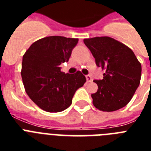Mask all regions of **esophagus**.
Masks as SVG:
<instances>
[{
  "label": "esophagus",
  "mask_w": 151,
  "mask_h": 151,
  "mask_svg": "<svg viewBox=\"0 0 151 151\" xmlns=\"http://www.w3.org/2000/svg\"><path fill=\"white\" fill-rule=\"evenodd\" d=\"M86 80H87L88 82H91L92 81V78H91V76L90 75H86Z\"/></svg>",
  "instance_id": "esophagus-1"
}]
</instances>
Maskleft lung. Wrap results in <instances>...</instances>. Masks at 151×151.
I'll return each instance as SVG.
<instances>
[{
	"label": "left lung",
	"instance_id": "1",
	"mask_svg": "<svg viewBox=\"0 0 151 151\" xmlns=\"http://www.w3.org/2000/svg\"><path fill=\"white\" fill-rule=\"evenodd\" d=\"M96 66L105 70L102 80H94L98 90L92 94L95 107L106 112L124 107L139 85L140 63L134 52L124 44L109 37L84 40Z\"/></svg>",
	"mask_w": 151,
	"mask_h": 151
}]
</instances>
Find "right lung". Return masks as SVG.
I'll return each mask as SVG.
<instances>
[{"label":"right lung","mask_w":151,"mask_h":151,"mask_svg":"<svg viewBox=\"0 0 151 151\" xmlns=\"http://www.w3.org/2000/svg\"><path fill=\"white\" fill-rule=\"evenodd\" d=\"M78 39L61 36L41 38L30 45L22 57V83L27 94L47 112L57 113L71 105L76 91L86 78L80 71L61 72V63L68 62Z\"/></svg>","instance_id":"add662e5"}]
</instances>
